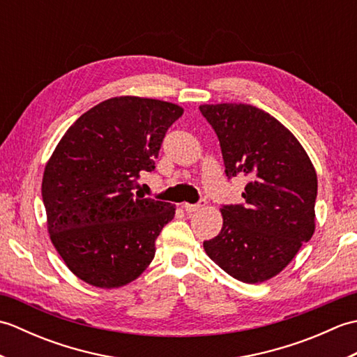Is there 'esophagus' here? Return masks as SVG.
<instances>
[{
	"instance_id": "1",
	"label": "esophagus",
	"mask_w": 357,
	"mask_h": 357,
	"mask_svg": "<svg viewBox=\"0 0 357 357\" xmlns=\"http://www.w3.org/2000/svg\"><path fill=\"white\" fill-rule=\"evenodd\" d=\"M204 206H206V201H201L199 204H184V210L187 211V213H195V211L201 210Z\"/></svg>"
}]
</instances>
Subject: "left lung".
I'll use <instances>...</instances> for the list:
<instances>
[{"label": "left lung", "mask_w": 357, "mask_h": 357, "mask_svg": "<svg viewBox=\"0 0 357 357\" xmlns=\"http://www.w3.org/2000/svg\"><path fill=\"white\" fill-rule=\"evenodd\" d=\"M199 110L218 135L227 176L248 178L244 204L221 208V233L204 241V250L241 282H264L313 236L316 170L296 136L270 113L236 102Z\"/></svg>", "instance_id": "1"}]
</instances>
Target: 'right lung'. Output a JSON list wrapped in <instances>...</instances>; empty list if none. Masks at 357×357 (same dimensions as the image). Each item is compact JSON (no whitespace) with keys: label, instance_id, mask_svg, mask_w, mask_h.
Here are the masks:
<instances>
[{"label":"right lung","instance_id":"add662e5","mask_svg":"<svg viewBox=\"0 0 357 357\" xmlns=\"http://www.w3.org/2000/svg\"><path fill=\"white\" fill-rule=\"evenodd\" d=\"M178 104L139 96L100 102L75 121L43 174V202L53 247L75 276L100 288L127 285L155 257V242L174 216L170 202L135 192Z\"/></svg>","mask_w":357,"mask_h":357}]
</instances>
